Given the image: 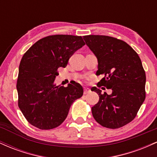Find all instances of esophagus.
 <instances>
[{
  "mask_svg": "<svg viewBox=\"0 0 157 157\" xmlns=\"http://www.w3.org/2000/svg\"><path fill=\"white\" fill-rule=\"evenodd\" d=\"M90 91H91V90H90L89 88H84V94H89Z\"/></svg>",
  "mask_w": 157,
  "mask_h": 157,
  "instance_id": "34e87169",
  "label": "esophagus"
}]
</instances>
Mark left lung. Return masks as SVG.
Instances as JSON below:
<instances>
[{"mask_svg": "<svg viewBox=\"0 0 157 157\" xmlns=\"http://www.w3.org/2000/svg\"><path fill=\"white\" fill-rule=\"evenodd\" d=\"M83 39L97 59L96 75H104L99 84L112 91L107 94L91 88L100 97L91 108L94 118L103 127H122L134 120L145 99L146 77L141 60L128 44L114 37L87 35Z\"/></svg>", "mask_w": 157, "mask_h": 157, "instance_id": "8db88e82", "label": "left lung"}]
</instances>
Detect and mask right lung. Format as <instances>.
Wrapping results in <instances>:
<instances>
[{"label": "right lung", "instance_id": "1", "mask_svg": "<svg viewBox=\"0 0 157 157\" xmlns=\"http://www.w3.org/2000/svg\"><path fill=\"white\" fill-rule=\"evenodd\" d=\"M85 45L81 36L56 35L39 40L23 56L17 91L18 106L27 121L42 130L55 128L67 117L74 101L83 94L78 82L56 86L57 69Z\"/></svg>", "mask_w": 157, "mask_h": 157}]
</instances>
